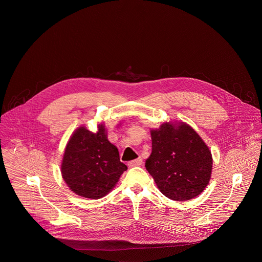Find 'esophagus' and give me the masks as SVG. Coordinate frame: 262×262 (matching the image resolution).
I'll return each instance as SVG.
<instances>
[{"instance_id":"obj_1","label":"esophagus","mask_w":262,"mask_h":262,"mask_svg":"<svg viewBox=\"0 0 262 262\" xmlns=\"http://www.w3.org/2000/svg\"><path fill=\"white\" fill-rule=\"evenodd\" d=\"M142 163H143L142 159H141V158H138L137 160H134V161L128 162L127 165H128V167H137V166H141Z\"/></svg>"}]
</instances>
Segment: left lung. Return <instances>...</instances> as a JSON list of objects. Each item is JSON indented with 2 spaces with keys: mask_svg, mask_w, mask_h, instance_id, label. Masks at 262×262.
Returning <instances> with one entry per match:
<instances>
[{
  "mask_svg": "<svg viewBox=\"0 0 262 262\" xmlns=\"http://www.w3.org/2000/svg\"><path fill=\"white\" fill-rule=\"evenodd\" d=\"M150 134L152 151L145 167L162 194L175 201L200 195L212 170L211 152L201 137L184 122H165Z\"/></svg>",
  "mask_w": 262,
  "mask_h": 262,
  "instance_id": "1",
  "label": "left lung"
}]
</instances>
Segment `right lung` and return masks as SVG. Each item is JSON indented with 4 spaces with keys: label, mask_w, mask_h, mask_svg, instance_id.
<instances>
[{
    "label": "right lung",
    "mask_w": 262,
    "mask_h": 262,
    "mask_svg": "<svg viewBox=\"0 0 262 262\" xmlns=\"http://www.w3.org/2000/svg\"><path fill=\"white\" fill-rule=\"evenodd\" d=\"M92 133L85 126L74 132L64 151L61 173L68 188L84 198L99 199L113 190L127 167L118 149L107 140L103 124Z\"/></svg>",
    "instance_id": "right-lung-1"
}]
</instances>
